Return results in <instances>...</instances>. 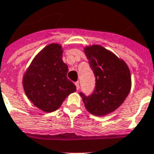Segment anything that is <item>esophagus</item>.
I'll return each instance as SVG.
<instances>
[{
	"instance_id": "esophagus-1",
	"label": "esophagus",
	"mask_w": 154,
	"mask_h": 154,
	"mask_svg": "<svg viewBox=\"0 0 154 154\" xmlns=\"http://www.w3.org/2000/svg\"><path fill=\"white\" fill-rule=\"evenodd\" d=\"M75 85H76L77 90L78 91V90H79V88H80V83H79V82H75Z\"/></svg>"
}]
</instances>
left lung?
Wrapping results in <instances>:
<instances>
[{"instance_id": "8db88e82", "label": "left lung", "mask_w": 154, "mask_h": 154, "mask_svg": "<svg viewBox=\"0 0 154 154\" xmlns=\"http://www.w3.org/2000/svg\"><path fill=\"white\" fill-rule=\"evenodd\" d=\"M85 54L95 77L91 95L80 93L86 110L94 116H105L120 107L129 94L131 77L128 66L103 46H86Z\"/></svg>"}]
</instances>
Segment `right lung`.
<instances>
[{"label": "right lung", "instance_id": "obj_1", "mask_svg": "<svg viewBox=\"0 0 154 154\" xmlns=\"http://www.w3.org/2000/svg\"><path fill=\"white\" fill-rule=\"evenodd\" d=\"M63 49L50 44L36 54L23 77L25 94L43 112H54L76 86L67 77L68 68L62 60Z\"/></svg>", "mask_w": 154, "mask_h": 154}]
</instances>
